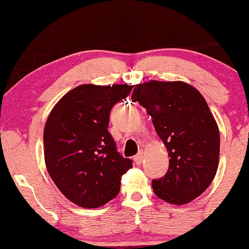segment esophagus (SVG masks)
<instances>
[{
	"instance_id": "obj_1",
	"label": "esophagus",
	"mask_w": 249,
	"mask_h": 249,
	"mask_svg": "<svg viewBox=\"0 0 249 249\" xmlns=\"http://www.w3.org/2000/svg\"><path fill=\"white\" fill-rule=\"evenodd\" d=\"M142 159H144V152L142 151H141V152H138V154H137L136 157L133 158L134 162H136L137 165H141L142 162Z\"/></svg>"
}]
</instances>
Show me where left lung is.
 Returning a JSON list of instances; mask_svg holds the SVG:
<instances>
[{
    "label": "left lung",
    "mask_w": 249,
    "mask_h": 249,
    "mask_svg": "<svg viewBox=\"0 0 249 249\" xmlns=\"http://www.w3.org/2000/svg\"><path fill=\"white\" fill-rule=\"evenodd\" d=\"M131 98L146 108L170 157L153 192L172 205L198 198L213 181L220 154L219 127L204 97L185 82L150 81L137 84Z\"/></svg>",
    "instance_id": "left-lung-1"
}]
</instances>
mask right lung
I'll return each mask as SVG.
<instances>
[{
	"label": "right lung",
	"mask_w": 249,
	"mask_h": 249,
	"mask_svg": "<svg viewBox=\"0 0 249 249\" xmlns=\"http://www.w3.org/2000/svg\"><path fill=\"white\" fill-rule=\"evenodd\" d=\"M133 85L76 87L53 107L43 132L50 178L77 206L98 208L116 198L132 161L117 152L108 133L110 111Z\"/></svg>",
	"instance_id": "obj_1"
}]
</instances>
